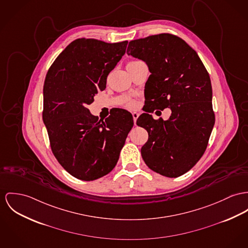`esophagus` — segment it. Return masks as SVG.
I'll use <instances>...</instances> for the list:
<instances>
[{"label": "esophagus", "mask_w": 248, "mask_h": 248, "mask_svg": "<svg viewBox=\"0 0 248 248\" xmlns=\"http://www.w3.org/2000/svg\"><path fill=\"white\" fill-rule=\"evenodd\" d=\"M132 116H133V120H134V124H136V122H137V119L139 118V116H140V114L138 113V112H133L132 113Z\"/></svg>", "instance_id": "1"}]
</instances>
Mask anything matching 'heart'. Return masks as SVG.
Segmentation results:
<instances>
[{"label":"heart","instance_id":"1","mask_svg":"<svg viewBox=\"0 0 248 248\" xmlns=\"http://www.w3.org/2000/svg\"><path fill=\"white\" fill-rule=\"evenodd\" d=\"M132 62H135V61H132ZM129 63H130V62H129ZM128 106H129V107H131V108H133V107H135V103H134V102H129Z\"/></svg>","mask_w":248,"mask_h":248}]
</instances>
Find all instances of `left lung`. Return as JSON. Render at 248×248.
I'll return each mask as SVG.
<instances>
[{
  "label": "left lung",
  "mask_w": 248,
  "mask_h": 248,
  "mask_svg": "<svg viewBox=\"0 0 248 248\" xmlns=\"http://www.w3.org/2000/svg\"><path fill=\"white\" fill-rule=\"evenodd\" d=\"M126 54L148 66L149 105L171 110L167 121L155 120L148 113L137 120L148 132L141 156L153 171L180 176L201 158L214 125L209 73L191 46L171 34L131 40Z\"/></svg>",
  "instance_id": "8db88e82"
}]
</instances>
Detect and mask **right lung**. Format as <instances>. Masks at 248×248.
I'll return each instance as SVG.
<instances>
[{
  "label": "right lung",
  "instance_id": "add662e5",
  "mask_svg": "<svg viewBox=\"0 0 248 248\" xmlns=\"http://www.w3.org/2000/svg\"><path fill=\"white\" fill-rule=\"evenodd\" d=\"M127 43L76 39L45 78L42 118L51 148L61 166L78 179L95 180L112 171L133 127V117L124 109L101 122L87 108L106 89L107 77Z\"/></svg>",
  "mask_w": 248,
  "mask_h": 248
}]
</instances>
